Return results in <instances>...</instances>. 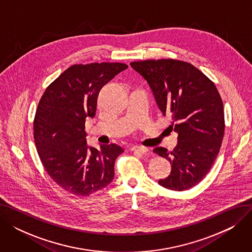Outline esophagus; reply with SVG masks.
Returning a JSON list of instances; mask_svg holds the SVG:
<instances>
[{"instance_id": "1", "label": "esophagus", "mask_w": 252, "mask_h": 252, "mask_svg": "<svg viewBox=\"0 0 252 252\" xmlns=\"http://www.w3.org/2000/svg\"><path fill=\"white\" fill-rule=\"evenodd\" d=\"M130 150L134 153H139V154H146L148 152V148L143 147V146H133L130 148Z\"/></svg>"}]
</instances>
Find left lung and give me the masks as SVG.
<instances>
[{"mask_svg": "<svg viewBox=\"0 0 252 252\" xmlns=\"http://www.w3.org/2000/svg\"><path fill=\"white\" fill-rule=\"evenodd\" d=\"M130 66L148 83L158 107L173 118L169 126L178 134L170 153L163 147L153 150L173 167L158 184L175 191L196 186L213 166L223 138V105L217 87L195 66L180 60L138 61Z\"/></svg>", "mask_w": 252, "mask_h": 252, "instance_id": "left-lung-1", "label": "left lung"}]
</instances>
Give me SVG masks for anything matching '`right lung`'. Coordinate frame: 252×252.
Segmentation results:
<instances>
[{"mask_svg": "<svg viewBox=\"0 0 252 252\" xmlns=\"http://www.w3.org/2000/svg\"><path fill=\"white\" fill-rule=\"evenodd\" d=\"M126 68L125 63L72 65L38 103L33 123L38 156L53 181L73 195L89 196L114 178V162L124 149L116 144L89 146L85 124L96 114L102 87Z\"/></svg>", "mask_w": 252, "mask_h": 252, "instance_id": "obj_1", "label": "right lung"}]
</instances>
